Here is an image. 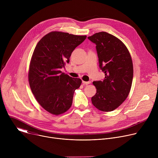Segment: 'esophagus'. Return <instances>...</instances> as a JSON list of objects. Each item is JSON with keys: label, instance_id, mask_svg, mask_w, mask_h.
Listing matches in <instances>:
<instances>
[{"label": "esophagus", "instance_id": "obj_1", "mask_svg": "<svg viewBox=\"0 0 158 158\" xmlns=\"http://www.w3.org/2000/svg\"><path fill=\"white\" fill-rule=\"evenodd\" d=\"M82 83L84 84V85H87V84H89L90 83H91V82L90 81H87V82H85V81H82Z\"/></svg>", "mask_w": 158, "mask_h": 158}]
</instances>
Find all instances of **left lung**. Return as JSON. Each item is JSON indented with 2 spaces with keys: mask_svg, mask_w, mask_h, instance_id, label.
I'll use <instances>...</instances> for the list:
<instances>
[{
  "mask_svg": "<svg viewBox=\"0 0 158 158\" xmlns=\"http://www.w3.org/2000/svg\"><path fill=\"white\" fill-rule=\"evenodd\" d=\"M87 38L96 45L99 67L105 74L102 81L93 82L97 93L91 98L92 103L100 110L112 111L130 92L133 78L131 57L125 45L107 32H100Z\"/></svg>",
  "mask_w": 158,
  "mask_h": 158,
  "instance_id": "left-lung-1",
  "label": "left lung"
}]
</instances>
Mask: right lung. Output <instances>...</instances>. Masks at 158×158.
Wrapping results in <instances>:
<instances>
[{"mask_svg":"<svg viewBox=\"0 0 158 158\" xmlns=\"http://www.w3.org/2000/svg\"><path fill=\"white\" fill-rule=\"evenodd\" d=\"M61 32H52L37 43L31 60L29 81L39 104L54 115L64 113L73 103L75 90L82 81L61 72L73 51L86 39Z\"/></svg>","mask_w":158,"mask_h":158,"instance_id":"obj_1","label":"right lung"}]
</instances>
